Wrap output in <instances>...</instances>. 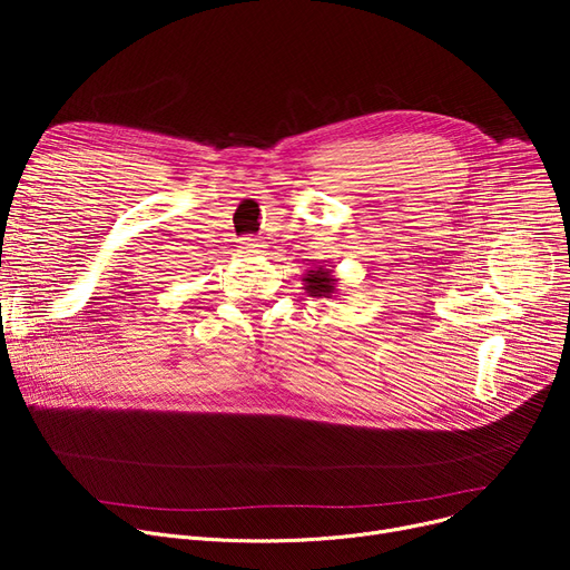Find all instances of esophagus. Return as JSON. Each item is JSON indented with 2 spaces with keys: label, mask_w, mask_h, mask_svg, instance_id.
<instances>
[{
  "label": "esophagus",
  "mask_w": 570,
  "mask_h": 570,
  "mask_svg": "<svg viewBox=\"0 0 570 570\" xmlns=\"http://www.w3.org/2000/svg\"><path fill=\"white\" fill-rule=\"evenodd\" d=\"M261 239L258 237H243V249L247 252H261Z\"/></svg>",
  "instance_id": "esophagus-1"
}]
</instances>
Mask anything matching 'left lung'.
<instances>
[{
    "mask_svg": "<svg viewBox=\"0 0 570 570\" xmlns=\"http://www.w3.org/2000/svg\"><path fill=\"white\" fill-rule=\"evenodd\" d=\"M335 269L325 267V265H318V267H312L309 273H305L303 282H305V291L314 297H335V293L340 291L337 288V277L333 275Z\"/></svg>",
    "mask_w": 570,
    "mask_h": 570,
    "instance_id": "left-lung-1",
    "label": "left lung"
}]
</instances>
